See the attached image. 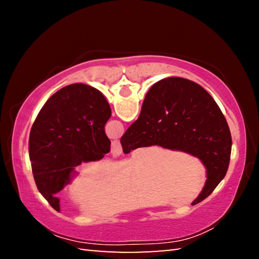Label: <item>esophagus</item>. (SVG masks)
<instances>
[{"label": "esophagus", "mask_w": 259, "mask_h": 259, "mask_svg": "<svg viewBox=\"0 0 259 259\" xmlns=\"http://www.w3.org/2000/svg\"><path fill=\"white\" fill-rule=\"evenodd\" d=\"M111 154L114 157H117L122 154V146L119 140H114L111 145Z\"/></svg>", "instance_id": "34e87169"}]
</instances>
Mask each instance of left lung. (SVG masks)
Wrapping results in <instances>:
<instances>
[{"label":"left lung","mask_w":259,"mask_h":259,"mask_svg":"<svg viewBox=\"0 0 259 259\" xmlns=\"http://www.w3.org/2000/svg\"><path fill=\"white\" fill-rule=\"evenodd\" d=\"M111 107L100 91L77 83L64 87L43 105L29 134L28 152L37 190L56 211V194L82 162L102 160L111 142L105 124Z\"/></svg>","instance_id":"obj_1"}]
</instances>
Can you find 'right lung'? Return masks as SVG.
Here are the masks:
<instances>
[{
	"mask_svg": "<svg viewBox=\"0 0 259 259\" xmlns=\"http://www.w3.org/2000/svg\"><path fill=\"white\" fill-rule=\"evenodd\" d=\"M121 145L125 154L159 145L199 157L207 168V182L194 205L225 177L232 137L221 108L202 87L186 78L168 77L148 90L138 120L122 136Z\"/></svg>",
	"mask_w": 259,
	"mask_h": 259,
	"instance_id": "right-lung-1",
	"label": "right lung"
}]
</instances>
